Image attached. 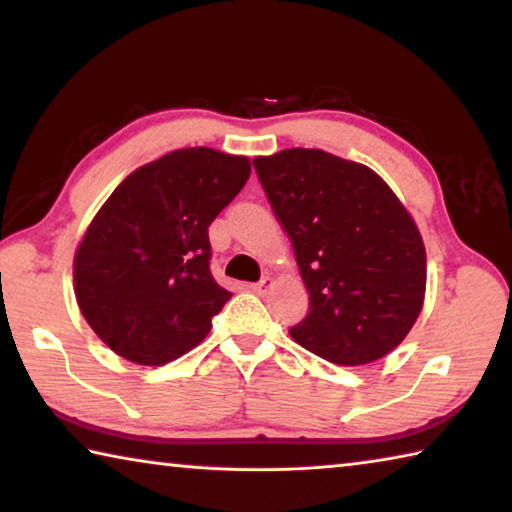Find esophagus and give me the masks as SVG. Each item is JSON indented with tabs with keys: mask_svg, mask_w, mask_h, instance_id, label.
I'll list each match as a JSON object with an SVG mask.
<instances>
[{
	"mask_svg": "<svg viewBox=\"0 0 512 512\" xmlns=\"http://www.w3.org/2000/svg\"><path fill=\"white\" fill-rule=\"evenodd\" d=\"M273 284H275L273 277L266 275V277H262V280H259L257 284H253V287H250V289H253L255 293H259V296H264V293H266L268 289H273Z\"/></svg>",
	"mask_w": 512,
	"mask_h": 512,
	"instance_id": "esophagus-1",
	"label": "esophagus"
}]
</instances>
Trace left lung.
Listing matches in <instances>:
<instances>
[{
	"mask_svg": "<svg viewBox=\"0 0 512 512\" xmlns=\"http://www.w3.org/2000/svg\"><path fill=\"white\" fill-rule=\"evenodd\" d=\"M255 169L309 291L291 339L339 366L393 352L427 291V250L400 198L366 164L320 149L259 155Z\"/></svg>",
	"mask_w": 512,
	"mask_h": 512,
	"instance_id": "obj_1",
	"label": "left lung"
}]
</instances>
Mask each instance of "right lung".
Returning <instances> with one entry per match:
<instances>
[{
  "mask_svg": "<svg viewBox=\"0 0 512 512\" xmlns=\"http://www.w3.org/2000/svg\"><path fill=\"white\" fill-rule=\"evenodd\" d=\"M250 176L246 155L171 151L121 180L74 253V293L108 348L140 366L194 350L232 293L210 271L207 228Z\"/></svg>",
  "mask_w": 512,
  "mask_h": 512,
  "instance_id": "obj_1",
  "label": "right lung"
}]
</instances>
